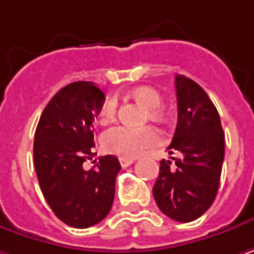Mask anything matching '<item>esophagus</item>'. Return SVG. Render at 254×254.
Masks as SVG:
<instances>
[{
    "mask_svg": "<svg viewBox=\"0 0 254 254\" xmlns=\"http://www.w3.org/2000/svg\"><path fill=\"white\" fill-rule=\"evenodd\" d=\"M119 162H121V165H122V168H127L129 165H132L133 164V159L132 158H119Z\"/></svg>",
    "mask_w": 254,
    "mask_h": 254,
    "instance_id": "1",
    "label": "esophagus"
}]
</instances>
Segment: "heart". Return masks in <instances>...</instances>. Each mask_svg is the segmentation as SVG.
Wrapping results in <instances>:
<instances>
[{
    "mask_svg": "<svg viewBox=\"0 0 254 254\" xmlns=\"http://www.w3.org/2000/svg\"><path fill=\"white\" fill-rule=\"evenodd\" d=\"M132 97L143 105L148 111V115L152 121H161L162 119V111L159 109L162 105V96L161 93L149 86L136 87L132 92ZM118 112V100L115 97H109L100 112L97 115V119L100 124H108L115 119ZM102 146L105 151L119 155L122 158H135L139 157L145 151L155 148L161 142V136L157 129L152 127H130L118 125V127H109L103 132L102 138Z\"/></svg>",
    "mask_w": 254,
    "mask_h": 254,
    "instance_id": "b5f03b06",
    "label": "heart"
}]
</instances>
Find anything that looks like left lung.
Instances as JSON below:
<instances>
[{
	"mask_svg": "<svg viewBox=\"0 0 254 254\" xmlns=\"http://www.w3.org/2000/svg\"><path fill=\"white\" fill-rule=\"evenodd\" d=\"M178 122L168 152L181 157L161 161L152 188L159 210L175 221L201 217L218 191L224 161V132L216 106L200 84L175 76Z\"/></svg>",
	"mask_w": 254,
	"mask_h": 254,
	"instance_id": "8db88e82",
	"label": "left lung"
}]
</instances>
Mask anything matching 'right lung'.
<instances>
[{"instance_id": "add662e5", "label": "right lung", "mask_w": 254, "mask_h": 254, "mask_svg": "<svg viewBox=\"0 0 254 254\" xmlns=\"http://www.w3.org/2000/svg\"><path fill=\"white\" fill-rule=\"evenodd\" d=\"M105 102L103 92L90 82H74L47 103L34 135V167L41 192L53 213L74 229H87L109 214L118 158H100L96 168L84 170L93 157L95 122Z\"/></svg>"}]
</instances>
